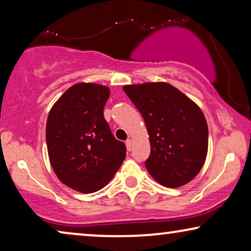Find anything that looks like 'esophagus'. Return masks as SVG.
Segmentation results:
<instances>
[{"label":"esophagus","instance_id":"obj_1","mask_svg":"<svg viewBox=\"0 0 251 251\" xmlns=\"http://www.w3.org/2000/svg\"><path fill=\"white\" fill-rule=\"evenodd\" d=\"M126 150L131 151V150H132V140H131V139L126 140Z\"/></svg>","mask_w":251,"mask_h":251}]
</instances>
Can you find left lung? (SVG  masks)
<instances>
[{
  "label": "left lung",
  "instance_id": "1",
  "mask_svg": "<svg viewBox=\"0 0 251 251\" xmlns=\"http://www.w3.org/2000/svg\"><path fill=\"white\" fill-rule=\"evenodd\" d=\"M123 90L145 121L151 144L146 169L176 188L193 179L208 153V125L197 102L167 82L128 84Z\"/></svg>",
  "mask_w": 251,
  "mask_h": 251
}]
</instances>
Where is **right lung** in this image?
<instances>
[{
  "label": "right lung",
  "mask_w": 251,
  "mask_h": 251,
  "mask_svg": "<svg viewBox=\"0 0 251 251\" xmlns=\"http://www.w3.org/2000/svg\"><path fill=\"white\" fill-rule=\"evenodd\" d=\"M109 88L76 83L51 107L46 137L51 167L61 183L81 193L101 190L126 157L125 143L116 140L104 119Z\"/></svg>",
  "instance_id": "add662e5"
}]
</instances>
